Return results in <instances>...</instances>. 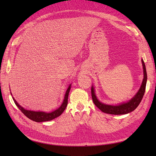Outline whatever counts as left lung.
I'll return each mask as SVG.
<instances>
[{"label":"left lung","mask_w":156,"mask_h":156,"mask_svg":"<svg viewBox=\"0 0 156 156\" xmlns=\"http://www.w3.org/2000/svg\"><path fill=\"white\" fill-rule=\"evenodd\" d=\"M142 62L144 74V77L142 85H141L140 89H139L138 92L135 95V97L133 98H132V99H131L129 101H128V102L121 104L118 105H111L104 104L103 103H101L100 101H99V100L97 99L95 92H94V87H92L91 93H92V100H93L94 104L97 106L98 108L105 113L111 114H115V115H119V114H128L130 112L134 111L138 107V105L140 104V103L142 99V98L144 97V95L145 94L146 83H147V80L145 65V63H144L143 59H142Z\"/></svg>","instance_id":"left-lung-1"}]
</instances>
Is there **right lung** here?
Returning <instances> with one entry per match:
<instances>
[{"label": "right lung", "mask_w": 156, "mask_h": 156, "mask_svg": "<svg viewBox=\"0 0 156 156\" xmlns=\"http://www.w3.org/2000/svg\"><path fill=\"white\" fill-rule=\"evenodd\" d=\"M70 88H71V85H69V87L68 88L64 96V99L63 101L62 104L60 106V108L56 109L55 111L47 113L44 112H35V111H28L24 109L23 108L21 107V106L18 104V102H16L14 98L12 97V99L14 101L15 104L17 105V107L21 110V111L25 115L27 118L30 119L31 120H33L36 122H44V121H51L52 119H55V118L59 116L61 114L64 112L66 108L68 105V95L69 92L70 91Z\"/></svg>", "instance_id": "right-lung-1"}]
</instances>
